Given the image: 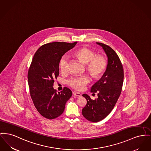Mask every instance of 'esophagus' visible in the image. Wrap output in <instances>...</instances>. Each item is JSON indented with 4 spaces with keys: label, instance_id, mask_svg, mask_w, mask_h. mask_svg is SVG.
<instances>
[{
    "label": "esophagus",
    "instance_id": "esophagus-1",
    "mask_svg": "<svg viewBox=\"0 0 151 151\" xmlns=\"http://www.w3.org/2000/svg\"><path fill=\"white\" fill-rule=\"evenodd\" d=\"M73 95L75 96H77V97H80L81 96V94L80 93H79L78 92H73Z\"/></svg>",
    "mask_w": 151,
    "mask_h": 151
}]
</instances>
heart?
Segmentation results:
<instances>
[{
	"instance_id": "1",
	"label": "heart",
	"mask_w": 151,
	"mask_h": 151,
	"mask_svg": "<svg viewBox=\"0 0 151 151\" xmlns=\"http://www.w3.org/2000/svg\"><path fill=\"white\" fill-rule=\"evenodd\" d=\"M75 58L86 64V70L93 79L100 78L106 70L107 60L103 55H96L95 51L87 47H81L73 52ZM69 60L65 56H63L59 62V68L62 73H66L68 70ZM89 82V78L87 75L72 77L67 81V84L71 88L82 91L85 86Z\"/></svg>"
}]
</instances>
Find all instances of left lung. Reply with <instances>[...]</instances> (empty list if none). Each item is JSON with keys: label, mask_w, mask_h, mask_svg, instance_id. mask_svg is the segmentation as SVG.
Wrapping results in <instances>:
<instances>
[{"label": "left lung", "mask_w": 151, "mask_h": 151, "mask_svg": "<svg viewBox=\"0 0 151 151\" xmlns=\"http://www.w3.org/2000/svg\"><path fill=\"white\" fill-rule=\"evenodd\" d=\"M97 44L106 53L108 65L102 78L91 88L92 92L98 93V98L92 100L88 95L83 94L87 102L82 109L83 116L94 123L102 120L111 113L121 94L124 80L123 65L115 51L108 45Z\"/></svg>", "instance_id": "8db88e82"}]
</instances>
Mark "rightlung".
<instances>
[{
  "mask_svg": "<svg viewBox=\"0 0 151 151\" xmlns=\"http://www.w3.org/2000/svg\"><path fill=\"white\" fill-rule=\"evenodd\" d=\"M52 42L42 45L36 52L28 72L30 96L39 113L45 118L54 119L64 112L72 91L64 87L57 93L54 81L59 74V65L63 55L76 45Z\"/></svg>",
  "mask_w": 151,
  "mask_h": 151,
  "instance_id": "add662e5",
  "label": "right lung"
}]
</instances>
